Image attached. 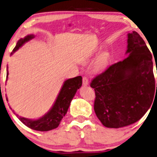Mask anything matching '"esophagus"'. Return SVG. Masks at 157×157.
Wrapping results in <instances>:
<instances>
[{
  "label": "esophagus",
  "mask_w": 157,
  "mask_h": 157,
  "mask_svg": "<svg viewBox=\"0 0 157 157\" xmlns=\"http://www.w3.org/2000/svg\"><path fill=\"white\" fill-rule=\"evenodd\" d=\"M89 84L88 78L86 77H83V85L84 86H87Z\"/></svg>",
  "instance_id": "obj_1"
}]
</instances>
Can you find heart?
Here are the masks:
<instances>
[{"label":"heart","instance_id":"obj_1","mask_svg":"<svg viewBox=\"0 0 157 157\" xmlns=\"http://www.w3.org/2000/svg\"><path fill=\"white\" fill-rule=\"evenodd\" d=\"M108 63V59L105 55H101L97 59L95 65H94V69L98 72L102 71L105 68Z\"/></svg>","mask_w":157,"mask_h":157}]
</instances>
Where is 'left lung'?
<instances>
[{"mask_svg":"<svg viewBox=\"0 0 157 157\" xmlns=\"http://www.w3.org/2000/svg\"><path fill=\"white\" fill-rule=\"evenodd\" d=\"M128 57L111 65L91 82L94 89V109L108 128L136 122L151 105L156 90L152 55L140 35L127 34Z\"/></svg>","mask_w":157,"mask_h":157,"instance_id":"1","label":"left lung"}]
</instances>
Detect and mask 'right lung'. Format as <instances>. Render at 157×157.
Instances as JSON below:
<instances>
[{
    "label": "right lung",
    "instance_id": "obj_1",
    "mask_svg": "<svg viewBox=\"0 0 157 157\" xmlns=\"http://www.w3.org/2000/svg\"><path fill=\"white\" fill-rule=\"evenodd\" d=\"M34 37V35L30 34L26 36L24 38H20L17 41V45L13 49L11 55H13L21 46H23V44L33 39ZM8 75H9V72H8L7 67L6 81L8 79ZM82 77L81 75L75 77V78L67 79L63 83V85L60 91H59V94H58L57 99H56L55 103L52 105L51 109L46 114H44L43 117H40L38 119H30L25 117H21L20 116L15 113L13 110H12V111L18 117V119L29 128L34 129V130L41 131V132L52 130V129L57 128L60 124L61 120L67 113L73 97L76 93L77 90L82 86ZM6 100L8 101L7 98ZM10 108L12 109L11 107Z\"/></svg>",
    "mask_w": 157,
    "mask_h": 157
}]
</instances>
